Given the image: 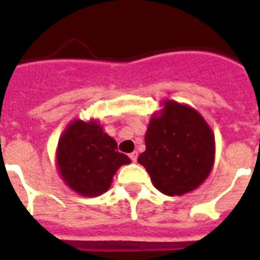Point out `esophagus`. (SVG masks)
<instances>
[{"label": "esophagus", "mask_w": 260, "mask_h": 260, "mask_svg": "<svg viewBox=\"0 0 260 260\" xmlns=\"http://www.w3.org/2000/svg\"><path fill=\"white\" fill-rule=\"evenodd\" d=\"M129 158H131V160H132V162H136V160H138V151H134V152H131Z\"/></svg>", "instance_id": "obj_1"}]
</instances>
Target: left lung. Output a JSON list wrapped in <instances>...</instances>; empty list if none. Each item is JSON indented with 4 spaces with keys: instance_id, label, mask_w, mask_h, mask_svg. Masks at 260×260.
Masks as SVG:
<instances>
[{
    "instance_id": "left-lung-1",
    "label": "left lung",
    "mask_w": 260,
    "mask_h": 260,
    "mask_svg": "<svg viewBox=\"0 0 260 260\" xmlns=\"http://www.w3.org/2000/svg\"><path fill=\"white\" fill-rule=\"evenodd\" d=\"M146 151L138 162L146 167L154 186L166 196L197 189L214 163L213 132L197 110L175 101L151 117Z\"/></svg>"
}]
</instances>
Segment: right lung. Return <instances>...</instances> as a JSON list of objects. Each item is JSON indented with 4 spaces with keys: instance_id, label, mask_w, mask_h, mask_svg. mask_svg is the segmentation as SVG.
<instances>
[{
    "instance_id": "add662e5",
    "label": "right lung",
    "mask_w": 260,
    "mask_h": 260,
    "mask_svg": "<svg viewBox=\"0 0 260 260\" xmlns=\"http://www.w3.org/2000/svg\"><path fill=\"white\" fill-rule=\"evenodd\" d=\"M131 159L117 151V143L95 120H74L62 134L56 150V166L71 190L83 197L105 193L118 167Z\"/></svg>"
}]
</instances>
